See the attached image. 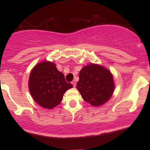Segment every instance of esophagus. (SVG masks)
<instances>
[{
    "mask_svg": "<svg viewBox=\"0 0 150 150\" xmlns=\"http://www.w3.org/2000/svg\"><path fill=\"white\" fill-rule=\"evenodd\" d=\"M72 85H73V87H75V86H76V82H75V81H73V82H72Z\"/></svg>",
    "mask_w": 150,
    "mask_h": 150,
    "instance_id": "esophagus-1",
    "label": "esophagus"
}]
</instances>
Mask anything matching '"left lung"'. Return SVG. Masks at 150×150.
Here are the masks:
<instances>
[{"label": "left lung", "mask_w": 150, "mask_h": 150, "mask_svg": "<svg viewBox=\"0 0 150 150\" xmlns=\"http://www.w3.org/2000/svg\"><path fill=\"white\" fill-rule=\"evenodd\" d=\"M77 89L82 99L93 106H100L111 99L115 89L112 73L103 65L91 63L79 73Z\"/></svg>", "instance_id": "8db88e82"}]
</instances>
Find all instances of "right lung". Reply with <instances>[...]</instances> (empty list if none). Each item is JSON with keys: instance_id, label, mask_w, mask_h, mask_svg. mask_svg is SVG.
I'll list each match as a JSON object with an SVG mask.
<instances>
[{"instance_id": "obj_1", "label": "right lung", "mask_w": 150, "mask_h": 150, "mask_svg": "<svg viewBox=\"0 0 150 150\" xmlns=\"http://www.w3.org/2000/svg\"><path fill=\"white\" fill-rule=\"evenodd\" d=\"M28 87L36 103L44 108L52 109L61 102L65 92L73 85L65 80L64 75L58 71L54 63L44 61L31 70Z\"/></svg>"}]
</instances>
